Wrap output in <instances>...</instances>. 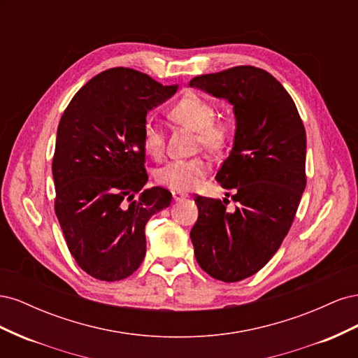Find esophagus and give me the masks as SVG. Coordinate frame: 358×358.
I'll use <instances>...</instances> for the list:
<instances>
[{
  "label": "esophagus",
  "instance_id": "esophagus-1",
  "mask_svg": "<svg viewBox=\"0 0 358 358\" xmlns=\"http://www.w3.org/2000/svg\"><path fill=\"white\" fill-rule=\"evenodd\" d=\"M171 194H173V200L175 201H182L188 197V194L182 191H171Z\"/></svg>",
  "mask_w": 358,
  "mask_h": 358
}]
</instances>
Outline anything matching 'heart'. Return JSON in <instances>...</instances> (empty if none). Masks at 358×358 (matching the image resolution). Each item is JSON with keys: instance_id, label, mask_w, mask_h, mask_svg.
Returning a JSON list of instances; mask_svg holds the SVG:
<instances>
[{"instance_id": "heart-1", "label": "heart", "mask_w": 358, "mask_h": 358, "mask_svg": "<svg viewBox=\"0 0 358 358\" xmlns=\"http://www.w3.org/2000/svg\"><path fill=\"white\" fill-rule=\"evenodd\" d=\"M169 117L178 124L187 125L197 131V145L213 150L227 146L231 137V125L227 119H216L215 104L197 92L183 94L173 103ZM142 146L145 152L155 159L164 155L166 142L162 129L154 122H145L142 128ZM212 161L206 155L185 159H175L157 171V180L173 191H191L201 185L209 175Z\"/></svg>"}]
</instances>
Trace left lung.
<instances>
[{
    "label": "left lung",
    "mask_w": 358,
    "mask_h": 358,
    "mask_svg": "<svg viewBox=\"0 0 358 358\" xmlns=\"http://www.w3.org/2000/svg\"><path fill=\"white\" fill-rule=\"evenodd\" d=\"M189 86L229 100L234 109V146L216 180L234 189L239 206L227 212V199L197 196L189 237L206 273L237 282L268 263L294 221L306 187L305 125L291 95L263 69L201 74Z\"/></svg>",
    "instance_id": "obj_1"
}]
</instances>
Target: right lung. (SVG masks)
I'll list each match as a JSON object with an SVG mask.
<instances>
[{"mask_svg": "<svg viewBox=\"0 0 358 358\" xmlns=\"http://www.w3.org/2000/svg\"><path fill=\"white\" fill-rule=\"evenodd\" d=\"M176 90L116 67L83 85L61 116L52 161L55 213L70 254L95 279L113 282L136 272L148 221L171 201L164 188L142 189V128L148 110Z\"/></svg>", "mask_w": 358, "mask_h": 358, "instance_id": "right-lung-1", "label": "right lung"}]
</instances>
